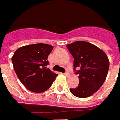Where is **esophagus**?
I'll return each instance as SVG.
<instances>
[{"instance_id": "esophagus-1", "label": "esophagus", "mask_w": 120, "mask_h": 120, "mask_svg": "<svg viewBox=\"0 0 120 120\" xmlns=\"http://www.w3.org/2000/svg\"><path fill=\"white\" fill-rule=\"evenodd\" d=\"M65 76H67V77H69V76H70V73L69 71H67L65 73Z\"/></svg>"}]
</instances>
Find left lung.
Returning a JSON list of instances; mask_svg holds the SVG:
<instances>
[{
  "mask_svg": "<svg viewBox=\"0 0 120 120\" xmlns=\"http://www.w3.org/2000/svg\"><path fill=\"white\" fill-rule=\"evenodd\" d=\"M74 58V70L77 68L79 84L75 88H70L73 95L87 98L94 94L106 80L110 62L106 54L94 44L77 41L67 45Z\"/></svg>",
  "mask_w": 120,
  "mask_h": 120,
  "instance_id": "obj_1",
  "label": "left lung"
}]
</instances>
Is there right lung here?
I'll return each instance as SVG.
<instances>
[{
	"label": "right lung",
	"instance_id": "1",
	"mask_svg": "<svg viewBox=\"0 0 120 120\" xmlns=\"http://www.w3.org/2000/svg\"><path fill=\"white\" fill-rule=\"evenodd\" d=\"M53 46L35 43L20 47L12 57L14 71L28 90L41 93L50 88L57 74L47 69L48 55Z\"/></svg>",
	"mask_w": 120,
	"mask_h": 120
}]
</instances>
